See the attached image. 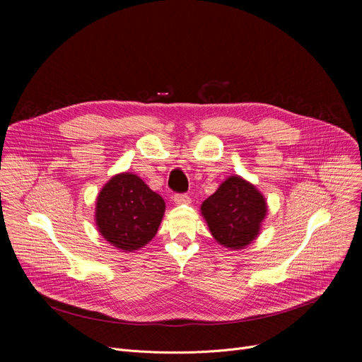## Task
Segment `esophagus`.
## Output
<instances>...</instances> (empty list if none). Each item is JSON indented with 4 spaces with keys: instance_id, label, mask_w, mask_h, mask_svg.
Returning a JSON list of instances; mask_svg holds the SVG:
<instances>
[{
    "instance_id": "1",
    "label": "esophagus",
    "mask_w": 362,
    "mask_h": 362,
    "mask_svg": "<svg viewBox=\"0 0 362 362\" xmlns=\"http://www.w3.org/2000/svg\"><path fill=\"white\" fill-rule=\"evenodd\" d=\"M175 204L180 205V204H191V198L186 194H176L175 195Z\"/></svg>"
}]
</instances>
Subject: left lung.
I'll return each mask as SVG.
<instances>
[{
    "mask_svg": "<svg viewBox=\"0 0 362 362\" xmlns=\"http://www.w3.org/2000/svg\"><path fill=\"white\" fill-rule=\"evenodd\" d=\"M201 213L220 245L243 250L259 235L267 202L254 185L230 176L202 202Z\"/></svg>",
    "mask_w": 362,
    "mask_h": 362,
    "instance_id": "obj_1",
    "label": "left lung"
}]
</instances>
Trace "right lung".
Instances as JSON below:
<instances>
[{
	"mask_svg": "<svg viewBox=\"0 0 362 362\" xmlns=\"http://www.w3.org/2000/svg\"><path fill=\"white\" fill-rule=\"evenodd\" d=\"M164 211V199L141 177L120 173L111 177L98 194L95 221L107 242L132 252L157 235Z\"/></svg>",
	"mask_w": 362,
	"mask_h": 362,
	"instance_id": "obj_1",
	"label": "right lung"
}]
</instances>
